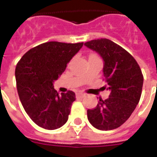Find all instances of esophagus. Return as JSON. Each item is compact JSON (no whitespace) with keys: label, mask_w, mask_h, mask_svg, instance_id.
Returning a JSON list of instances; mask_svg holds the SVG:
<instances>
[{"label":"esophagus","mask_w":157,"mask_h":157,"mask_svg":"<svg viewBox=\"0 0 157 157\" xmlns=\"http://www.w3.org/2000/svg\"><path fill=\"white\" fill-rule=\"evenodd\" d=\"M85 96H86V95H85V94H83V93H77V94H76V97H77V98H83V97H85Z\"/></svg>","instance_id":"1"}]
</instances>
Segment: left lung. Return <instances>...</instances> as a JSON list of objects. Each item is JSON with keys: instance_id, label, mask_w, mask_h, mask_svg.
Masks as SVG:
<instances>
[{"instance_id": "1", "label": "left lung", "mask_w": 157, "mask_h": 157, "mask_svg": "<svg viewBox=\"0 0 157 157\" xmlns=\"http://www.w3.org/2000/svg\"><path fill=\"white\" fill-rule=\"evenodd\" d=\"M84 45L99 53L105 61L103 72L111 91L109 98H100L96 108L87 110V118L98 130H113L130 117L140 101L144 83L142 71L126 50L110 40H93Z\"/></svg>"}]
</instances>
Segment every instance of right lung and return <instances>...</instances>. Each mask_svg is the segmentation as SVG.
I'll return each mask as SVG.
<instances>
[{
	"mask_svg": "<svg viewBox=\"0 0 157 157\" xmlns=\"http://www.w3.org/2000/svg\"><path fill=\"white\" fill-rule=\"evenodd\" d=\"M82 45L57 41L41 44L17 62L15 78L20 101L31 120L42 128L56 130L68 120L75 94L68 91L59 96L53 82Z\"/></svg>",
	"mask_w": 157,
	"mask_h": 157,
	"instance_id": "add662e5",
	"label": "right lung"
}]
</instances>
